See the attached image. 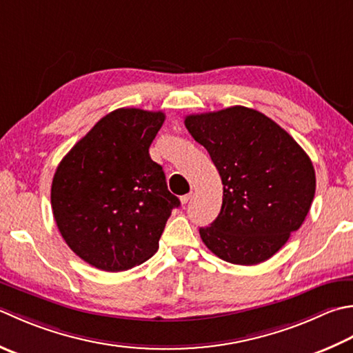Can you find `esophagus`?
Wrapping results in <instances>:
<instances>
[{
  "instance_id": "obj_1",
  "label": "esophagus",
  "mask_w": 353,
  "mask_h": 353,
  "mask_svg": "<svg viewBox=\"0 0 353 353\" xmlns=\"http://www.w3.org/2000/svg\"><path fill=\"white\" fill-rule=\"evenodd\" d=\"M191 197H192V192H190V194H185V196H182L181 197V202L183 203V205H186L191 200Z\"/></svg>"
}]
</instances>
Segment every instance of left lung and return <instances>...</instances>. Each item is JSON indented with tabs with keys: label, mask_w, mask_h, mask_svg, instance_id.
<instances>
[{
	"label": "left lung",
	"mask_w": 353,
	"mask_h": 353,
	"mask_svg": "<svg viewBox=\"0 0 353 353\" xmlns=\"http://www.w3.org/2000/svg\"><path fill=\"white\" fill-rule=\"evenodd\" d=\"M185 127L208 150L223 183L222 210L200 228L219 259L259 265L305 222L315 196L309 156L279 123L241 105L190 114Z\"/></svg>",
	"instance_id": "left-lung-1"
}]
</instances>
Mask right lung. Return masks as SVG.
<instances>
[{
  "instance_id": "obj_1",
  "label": "right lung",
  "mask_w": 353,
  "mask_h": 353,
  "mask_svg": "<svg viewBox=\"0 0 353 353\" xmlns=\"http://www.w3.org/2000/svg\"><path fill=\"white\" fill-rule=\"evenodd\" d=\"M163 121L162 112L117 108L58 165L50 194L54 222L88 265L119 272L147 261L181 206L148 153Z\"/></svg>"
}]
</instances>
